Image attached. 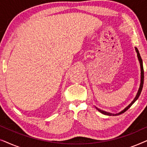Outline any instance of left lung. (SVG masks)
Instances as JSON below:
<instances>
[{
    "label": "left lung",
    "mask_w": 147,
    "mask_h": 147,
    "mask_svg": "<svg viewBox=\"0 0 147 147\" xmlns=\"http://www.w3.org/2000/svg\"><path fill=\"white\" fill-rule=\"evenodd\" d=\"M135 49H136V53H137V56H138V60H139V62H140V68H141V82H140V88H139V90H138V93H137V94H136V97H135V98H134V99L133 101H132V102H131V103H130V104H129V105H128V106H127V107H126V108H125V109H124L123 110H122V111H121V112H119V113H118V114H111V113H109V112L103 111V110H102L99 109V108H96V109H97V110H98V111L100 112H101V113H102V114H105V115H108V116H118V115H119V114H122V113H124V112H126V110H127L128 109V108H129L130 107V106H131L132 105V104H134V102H135L136 100L138 99V97H139L140 93H141V91H142V87H143V83H144V69H143V65H142V59H141V57H140V55L139 52H138V49H137V48H136V47H135Z\"/></svg>",
    "instance_id": "1"
}]
</instances>
